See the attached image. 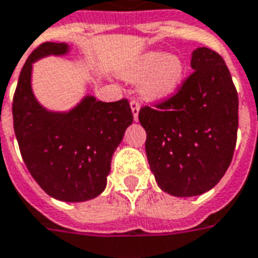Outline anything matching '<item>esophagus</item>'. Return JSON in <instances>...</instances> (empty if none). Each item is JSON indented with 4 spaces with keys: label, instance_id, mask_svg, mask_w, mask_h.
I'll list each match as a JSON object with an SVG mask.
<instances>
[{
    "label": "esophagus",
    "instance_id": "34e87169",
    "mask_svg": "<svg viewBox=\"0 0 258 258\" xmlns=\"http://www.w3.org/2000/svg\"><path fill=\"white\" fill-rule=\"evenodd\" d=\"M130 104H131V110H133L134 120L137 121V120H138V113H140V107H141V104H140V102H138L137 99H133V100L130 102Z\"/></svg>",
    "mask_w": 258,
    "mask_h": 258
}]
</instances>
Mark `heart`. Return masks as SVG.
<instances>
[{"label": "heart", "instance_id": "1", "mask_svg": "<svg viewBox=\"0 0 258 258\" xmlns=\"http://www.w3.org/2000/svg\"><path fill=\"white\" fill-rule=\"evenodd\" d=\"M183 62L172 54L147 53L124 71L127 79H144L141 85L142 93L151 99H162L176 91L183 79Z\"/></svg>", "mask_w": 258, "mask_h": 258}]
</instances>
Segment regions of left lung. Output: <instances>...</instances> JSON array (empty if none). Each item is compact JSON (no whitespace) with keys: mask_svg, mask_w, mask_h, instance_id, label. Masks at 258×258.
<instances>
[{"mask_svg":"<svg viewBox=\"0 0 258 258\" xmlns=\"http://www.w3.org/2000/svg\"><path fill=\"white\" fill-rule=\"evenodd\" d=\"M191 68L172 96L142 106L138 114L156 183L176 197L200 196L217 184L237 140L239 98L223 58L200 47Z\"/></svg>","mask_w":258,"mask_h":258,"instance_id":"obj_1","label":"left lung"}]
</instances>
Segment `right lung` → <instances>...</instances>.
Returning a JSON list of instances; mask_svg holds the SVG:
<instances>
[{
	"instance_id": "add662e5",
	"label": "right lung",
	"mask_w": 258,
	"mask_h": 258,
	"mask_svg": "<svg viewBox=\"0 0 258 258\" xmlns=\"http://www.w3.org/2000/svg\"><path fill=\"white\" fill-rule=\"evenodd\" d=\"M64 43L46 41L23 66L12 100V117L23 162L48 196L79 203L99 196L107 184L111 156L133 123L127 99L104 103L86 96L70 113H50L30 88L32 62L67 53Z\"/></svg>"
}]
</instances>
